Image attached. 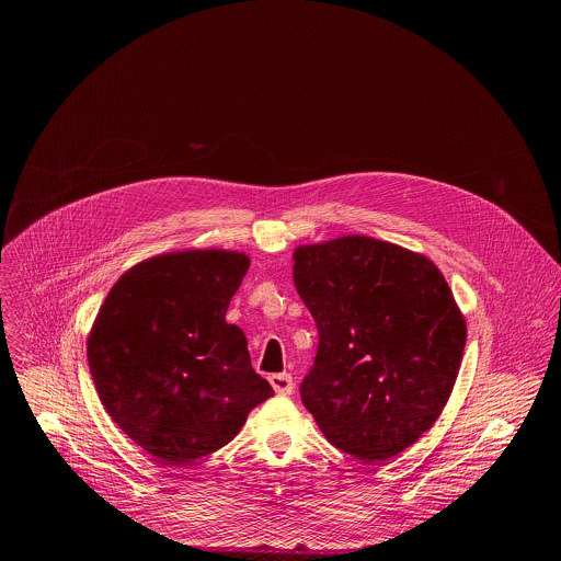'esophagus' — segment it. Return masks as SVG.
<instances>
[{"label": "esophagus", "mask_w": 561, "mask_h": 561, "mask_svg": "<svg viewBox=\"0 0 561 561\" xmlns=\"http://www.w3.org/2000/svg\"><path fill=\"white\" fill-rule=\"evenodd\" d=\"M271 386L275 388L277 394H293L295 390V381L288 373H277V375H271Z\"/></svg>", "instance_id": "34e87169"}]
</instances>
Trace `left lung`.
Wrapping results in <instances>:
<instances>
[{"mask_svg":"<svg viewBox=\"0 0 561 561\" xmlns=\"http://www.w3.org/2000/svg\"><path fill=\"white\" fill-rule=\"evenodd\" d=\"M293 282L319 346L299 392L327 439L386 461L442 415L466 322L439 268L381 239L348 234L293 253Z\"/></svg>","mask_w":561,"mask_h":561,"instance_id":"obj_1","label":"left lung"}]
</instances>
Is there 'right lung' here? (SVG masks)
<instances>
[{
	"label": "right lung",
	"instance_id": "add662e5",
	"mask_svg": "<svg viewBox=\"0 0 561 561\" xmlns=\"http://www.w3.org/2000/svg\"><path fill=\"white\" fill-rule=\"evenodd\" d=\"M249 266L234 251L157 255L124 273L98 312L89 366L102 404L167 466L226 446L273 394L244 331L226 324Z\"/></svg>",
	"mask_w": 561,
	"mask_h": 561
}]
</instances>
